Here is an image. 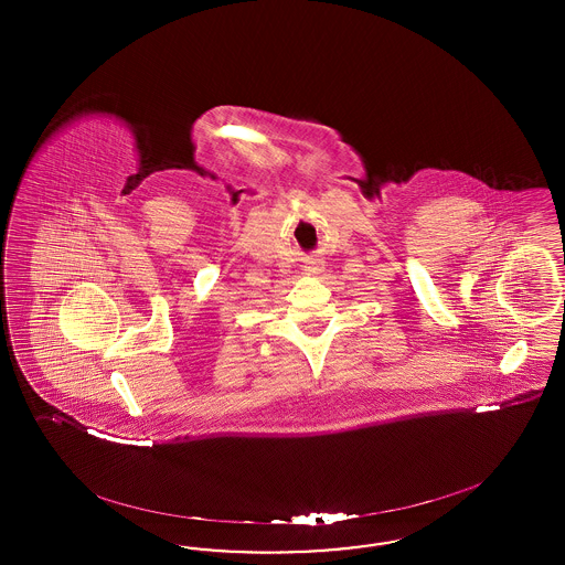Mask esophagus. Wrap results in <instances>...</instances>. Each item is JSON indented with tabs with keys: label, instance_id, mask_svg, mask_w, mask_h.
Here are the masks:
<instances>
[{
	"label": "esophagus",
	"instance_id": "34e87169",
	"mask_svg": "<svg viewBox=\"0 0 565 565\" xmlns=\"http://www.w3.org/2000/svg\"><path fill=\"white\" fill-rule=\"evenodd\" d=\"M308 275H319L323 274V265L321 263H312L310 267L307 269Z\"/></svg>",
	"mask_w": 565,
	"mask_h": 565
}]
</instances>
